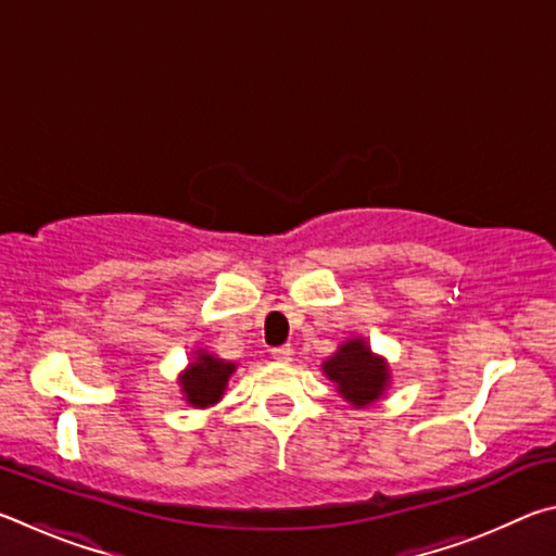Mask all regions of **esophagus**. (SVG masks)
Returning <instances> with one entry per match:
<instances>
[{
  "label": "esophagus",
  "mask_w": 556,
  "mask_h": 556,
  "mask_svg": "<svg viewBox=\"0 0 556 556\" xmlns=\"http://www.w3.org/2000/svg\"><path fill=\"white\" fill-rule=\"evenodd\" d=\"M291 355H294V348H291V345H281V348H275V351H271V357H275L277 363H289Z\"/></svg>",
  "instance_id": "esophagus-1"
}]
</instances>
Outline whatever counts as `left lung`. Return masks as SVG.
<instances>
[{"label": "left lung", "instance_id": "1", "mask_svg": "<svg viewBox=\"0 0 556 556\" xmlns=\"http://www.w3.org/2000/svg\"><path fill=\"white\" fill-rule=\"evenodd\" d=\"M324 375L336 382L338 394L357 409L378 402L390 384L388 363L370 351L365 338H348L324 363Z\"/></svg>", "mask_w": 556, "mask_h": 556}]
</instances>
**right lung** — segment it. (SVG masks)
Here are the masks:
<instances>
[{"label": "right lung", "mask_w": 556, "mask_h": 556, "mask_svg": "<svg viewBox=\"0 0 556 556\" xmlns=\"http://www.w3.org/2000/svg\"><path fill=\"white\" fill-rule=\"evenodd\" d=\"M238 365L223 361V357H215L205 351H195L193 363H188V368L178 378L181 384V392L186 402L191 407H213L215 402H220L228 388L230 375L235 372Z\"/></svg>", "instance_id": "right-lung-1"}]
</instances>
